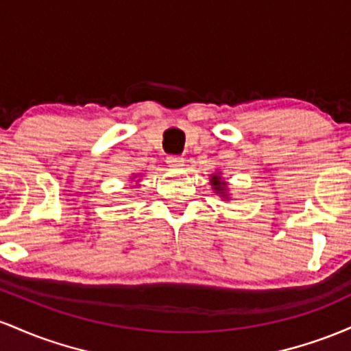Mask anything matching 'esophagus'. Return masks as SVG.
<instances>
[{
    "label": "esophagus",
    "instance_id": "1",
    "mask_svg": "<svg viewBox=\"0 0 351 351\" xmlns=\"http://www.w3.org/2000/svg\"><path fill=\"white\" fill-rule=\"evenodd\" d=\"M165 162H167V165L171 169H182L184 159H182V157H177V156H169Z\"/></svg>",
    "mask_w": 351,
    "mask_h": 351
}]
</instances>
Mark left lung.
Masks as SVG:
<instances>
[{
  "instance_id": "obj_1",
  "label": "left lung",
  "mask_w": 351,
  "mask_h": 351,
  "mask_svg": "<svg viewBox=\"0 0 351 351\" xmlns=\"http://www.w3.org/2000/svg\"><path fill=\"white\" fill-rule=\"evenodd\" d=\"M210 186H212V191L215 192L219 197H222L223 200H230V194H228V184L226 182V179L222 177V172L219 171L214 172V174H210Z\"/></svg>"
}]
</instances>
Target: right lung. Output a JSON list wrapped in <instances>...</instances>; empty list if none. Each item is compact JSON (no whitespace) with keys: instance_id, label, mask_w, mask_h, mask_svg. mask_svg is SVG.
Here are the masks:
<instances>
[{"instance_id":"obj_1","label":"right lung","mask_w":351,"mask_h":351,"mask_svg":"<svg viewBox=\"0 0 351 351\" xmlns=\"http://www.w3.org/2000/svg\"><path fill=\"white\" fill-rule=\"evenodd\" d=\"M132 179H136V176H132ZM136 182H141V180H136Z\"/></svg>"}]
</instances>
